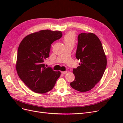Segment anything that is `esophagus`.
I'll use <instances>...</instances> for the list:
<instances>
[{
	"instance_id": "esophagus-1",
	"label": "esophagus",
	"mask_w": 123,
	"mask_h": 123,
	"mask_svg": "<svg viewBox=\"0 0 123 123\" xmlns=\"http://www.w3.org/2000/svg\"><path fill=\"white\" fill-rule=\"evenodd\" d=\"M67 73V71H62V74H66Z\"/></svg>"
}]
</instances>
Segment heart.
Listing matches in <instances>:
<instances>
[{
	"label": "heart",
	"mask_w": 123,
	"mask_h": 123,
	"mask_svg": "<svg viewBox=\"0 0 123 123\" xmlns=\"http://www.w3.org/2000/svg\"><path fill=\"white\" fill-rule=\"evenodd\" d=\"M75 33L73 31H70L68 33H67L64 36V41L65 44H74L75 40Z\"/></svg>",
	"instance_id": "b5f03b06"
}]
</instances>
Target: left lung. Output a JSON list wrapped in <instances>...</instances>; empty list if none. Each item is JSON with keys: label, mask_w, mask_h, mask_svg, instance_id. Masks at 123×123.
<instances>
[{"label": "left lung", "mask_w": 123, "mask_h": 123, "mask_svg": "<svg viewBox=\"0 0 123 123\" xmlns=\"http://www.w3.org/2000/svg\"><path fill=\"white\" fill-rule=\"evenodd\" d=\"M75 56L80 63L73 70L75 80L70 86L80 92L90 90L102 79L107 66L106 55L98 37L92 33L80 34Z\"/></svg>", "instance_id": "1"}]
</instances>
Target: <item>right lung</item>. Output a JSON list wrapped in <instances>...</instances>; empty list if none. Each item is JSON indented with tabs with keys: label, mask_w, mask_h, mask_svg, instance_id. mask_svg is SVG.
<instances>
[{
	"label": "right lung",
	"mask_w": 123,
	"mask_h": 123,
	"mask_svg": "<svg viewBox=\"0 0 123 123\" xmlns=\"http://www.w3.org/2000/svg\"><path fill=\"white\" fill-rule=\"evenodd\" d=\"M62 32L41 30L25 36L18 47L16 71L27 86L38 93L51 90L61 75L59 71L46 68L44 62L49 57L51 44L60 39Z\"/></svg>",
	"instance_id": "add662e5"
}]
</instances>
